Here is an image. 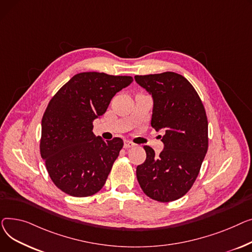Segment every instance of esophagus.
I'll return each mask as SVG.
<instances>
[{"label": "esophagus", "instance_id": "1", "mask_svg": "<svg viewBox=\"0 0 252 252\" xmlns=\"http://www.w3.org/2000/svg\"><path fill=\"white\" fill-rule=\"evenodd\" d=\"M135 146V144L133 143L132 141H130V140H125L124 141V147L125 149H131V147H134Z\"/></svg>", "mask_w": 252, "mask_h": 252}]
</instances>
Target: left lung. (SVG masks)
Wrapping results in <instances>:
<instances>
[{
	"instance_id": "obj_1",
	"label": "left lung",
	"mask_w": 252,
	"mask_h": 252,
	"mask_svg": "<svg viewBox=\"0 0 252 252\" xmlns=\"http://www.w3.org/2000/svg\"><path fill=\"white\" fill-rule=\"evenodd\" d=\"M134 79L153 97L152 127L165 131L158 156L143 146L146 159L136 168L137 180L152 199L173 201L193 185L208 152L205 110L194 87L180 74L164 72Z\"/></svg>"
}]
</instances>
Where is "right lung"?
<instances>
[{
	"mask_svg": "<svg viewBox=\"0 0 252 252\" xmlns=\"http://www.w3.org/2000/svg\"><path fill=\"white\" fill-rule=\"evenodd\" d=\"M132 81L130 76L78 73L49 102L41 120L40 155L52 181L65 193L91 196L105 185L123 140L95 136L93 122Z\"/></svg>",
	"mask_w": 252,
	"mask_h": 252,
	"instance_id": "1",
	"label": "right lung"
}]
</instances>
